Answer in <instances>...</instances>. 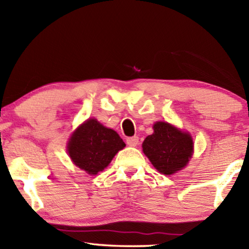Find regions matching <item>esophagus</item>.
I'll use <instances>...</instances> for the list:
<instances>
[{
  "instance_id": "esophagus-1",
  "label": "esophagus",
  "mask_w": 249,
  "mask_h": 249,
  "mask_svg": "<svg viewBox=\"0 0 249 249\" xmlns=\"http://www.w3.org/2000/svg\"><path fill=\"white\" fill-rule=\"evenodd\" d=\"M126 144L130 147H135L138 144V137L137 136H133V137H128L126 138Z\"/></svg>"
}]
</instances>
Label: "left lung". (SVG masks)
Listing matches in <instances>:
<instances>
[{
    "label": "left lung",
    "instance_id": "obj_1",
    "mask_svg": "<svg viewBox=\"0 0 249 249\" xmlns=\"http://www.w3.org/2000/svg\"><path fill=\"white\" fill-rule=\"evenodd\" d=\"M142 150L150 162L163 175H172L187 165L193 151L190 135L165 122L154 125V134L145 138Z\"/></svg>",
    "mask_w": 249,
    "mask_h": 249
}]
</instances>
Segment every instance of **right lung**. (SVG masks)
Instances as JSON below:
<instances>
[{
  "label": "right lung",
  "instance_id": "1",
  "mask_svg": "<svg viewBox=\"0 0 249 249\" xmlns=\"http://www.w3.org/2000/svg\"><path fill=\"white\" fill-rule=\"evenodd\" d=\"M125 142L115 130L104 127L94 119L80 125L68 142V153L75 166L96 175L107 168Z\"/></svg>",
  "mask_w": 249,
  "mask_h": 249
}]
</instances>
